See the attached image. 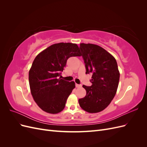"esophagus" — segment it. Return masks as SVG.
Listing matches in <instances>:
<instances>
[{
	"instance_id": "34e87169",
	"label": "esophagus",
	"mask_w": 147,
	"mask_h": 147,
	"mask_svg": "<svg viewBox=\"0 0 147 147\" xmlns=\"http://www.w3.org/2000/svg\"><path fill=\"white\" fill-rule=\"evenodd\" d=\"M75 86H76V87L77 88H81L82 87L81 84H75Z\"/></svg>"
}]
</instances>
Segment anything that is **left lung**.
<instances>
[{
  "label": "left lung",
  "instance_id": "obj_1",
  "mask_svg": "<svg viewBox=\"0 0 147 147\" xmlns=\"http://www.w3.org/2000/svg\"><path fill=\"white\" fill-rule=\"evenodd\" d=\"M86 69L91 72L92 85H83L86 94L78 100L79 105L86 112L98 113L104 110L116 94L119 80V72L115 57L101 47L91 43H80Z\"/></svg>",
  "mask_w": 147,
  "mask_h": 147
}]
</instances>
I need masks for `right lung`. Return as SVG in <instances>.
Segmentation results:
<instances>
[{"instance_id":"1","label":"right lung","mask_w":147,"mask_h":147,"mask_svg":"<svg viewBox=\"0 0 147 147\" xmlns=\"http://www.w3.org/2000/svg\"><path fill=\"white\" fill-rule=\"evenodd\" d=\"M80 56L76 43H58L35 57L29 72L30 90L34 101L44 112L56 114L64 109L75 83L59 77L70 57Z\"/></svg>"}]
</instances>
